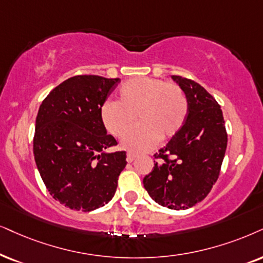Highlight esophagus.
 I'll return each mask as SVG.
<instances>
[{"label": "esophagus", "mask_w": 263, "mask_h": 263, "mask_svg": "<svg viewBox=\"0 0 263 263\" xmlns=\"http://www.w3.org/2000/svg\"><path fill=\"white\" fill-rule=\"evenodd\" d=\"M136 158H137V155H136V154H131V153H128L127 158H126V160H127V162H132V161L135 160Z\"/></svg>", "instance_id": "esophagus-1"}]
</instances>
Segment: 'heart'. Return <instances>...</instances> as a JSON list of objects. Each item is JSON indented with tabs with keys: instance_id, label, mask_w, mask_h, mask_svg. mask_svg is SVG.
Wrapping results in <instances>:
<instances>
[{
	"instance_id": "1",
	"label": "heart",
	"mask_w": 263,
	"mask_h": 263,
	"mask_svg": "<svg viewBox=\"0 0 263 263\" xmlns=\"http://www.w3.org/2000/svg\"><path fill=\"white\" fill-rule=\"evenodd\" d=\"M188 111L184 92L176 84L159 79L136 78L119 88V102L108 99L101 107V119L111 135L121 137L135 120L139 121L122 139V147L144 152L159 139L175 136L183 126Z\"/></svg>"
}]
</instances>
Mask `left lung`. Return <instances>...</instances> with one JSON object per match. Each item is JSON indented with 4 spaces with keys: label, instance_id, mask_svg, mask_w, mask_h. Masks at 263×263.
Segmentation results:
<instances>
[{
    "label": "left lung",
    "instance_id": "8db88e82",
    "mask_svg": "<svg viewBox=\"0 0 263 263\" xmlns=\"http://www.w3.org/2000/svg\"><path fill=\"white\" fill-rule=\"evenodd\" d=\"M171 78L187 98V118L166 147L155 154L161 162H156L143 178V185L159 205L185 210L204 200L217 181L227 132L221 107L210 93L189 79Z\"/></svg>",
    "mask_w": 263,
    "mask_h": 263
}]
</instances>
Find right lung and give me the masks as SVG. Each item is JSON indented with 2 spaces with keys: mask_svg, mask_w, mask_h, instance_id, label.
<instances>
[{
  "mask_svg": "<svg viewBox=\"0 0 263 263\" xmlns=\"http://www.w3.org/2000/svg\"><path fill=\"white\" fill-rule=\"evenodd\" d=\"M120 79L79 75L63 81L40 105L34 156L49 194L66 208L92 211L108 204L124 170L125 152H110L101 107Z\"/></svg>",
  "mask_w": 263,
  "mask_h": 263,
  "instance_id": "add662e5",
  "label": "right lung"
}]
</instances>
